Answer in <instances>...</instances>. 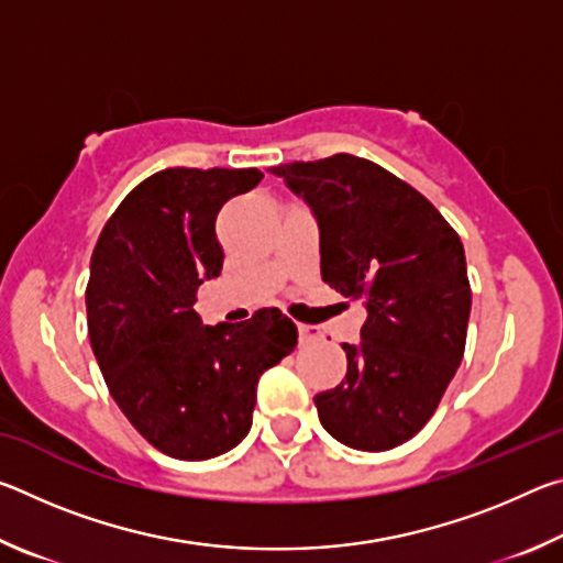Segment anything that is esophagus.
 <instances>
[{"label":"esophagus","instance_id":"1","mask_svg":"<svg viewBox=\"0 0 563 563\" xmlns=\"http://www.w3.org/2000/svg\"><path fill=\"white\" fill-rule=\"evenodd\" d=\"M298 332H300L302 342H316V340L322 338L320 328H316V325H298Z\"/></svg>","mask_w":563,"mask_h":563}]
</instances>
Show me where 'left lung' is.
I'll use <instances>...</instances> for the list:
<instances>
[{"label": "left lung", "instance_id": "1", "mask_svg": "<svg viewBox=\"0 0 563 563\" xmlns=\"http://www.w3.org/2000/svg\"><path fill=\"white\" fill-rule=\"evenodd\" d=\"M320 225V273L367 320L342 350L347 375L316 395L338 442L385 452L422 430L464 357L472 288L444 216L373 161L335 154L273 166Z\"/></svg>", "mask_w": 563, "mask_h": 563}]
</instances>
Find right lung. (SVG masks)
<instances>
[{
    "label": "right lung",
    "mask_w": 563,
    "mask_h": 563,
    "mask_svg": "<svg viewBox=\"0 0 563 563\" xmlns=\"http://www.w3.org/2000/svg\"><path fill=\"white\" fill-rule=\"evenodd\" d=\"M258 168H166L123 198L93 247L89 340L121 412L158 452L201 462L251 432L255 387L298 345L278 308L203 325L198 285L221 275L216 216Z\"/></svg>",
    "instance_id": "right-lung-1"
}]
</instances>
